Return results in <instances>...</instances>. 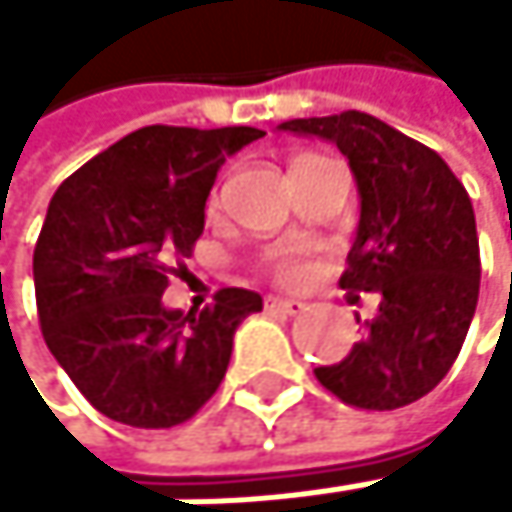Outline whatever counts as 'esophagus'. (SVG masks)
<instances>
[{
	"mask_svg": "<svg viewBox=\"0 0 512 512\" xmlns=\"http://www.w3.org/2000/svg\"><path fill=\"white\" fill-rule=\"evenodd\" d=\"M267 310H276V313H288V316H298L307 310L304 301H291V298H267Z\"/></svg>",
	"mask_w": 512,
	"mask_h": 512,
	"instance_id": "esophagus-1",
	"label": "esophagus"
}]
</instances>
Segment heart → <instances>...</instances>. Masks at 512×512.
<instances>
[{"label": "heart", "mask_w": 512, "mask_h": 512, "mask_svg": "<svg viewBox=\"0 0 512 512\" xmlns=\"http://www.w3.org/2000/svg\"><path fill=\"white\" fill-rule=\"evenodd\" d=\"M307 270H310V264H307L304 258H298V254H276V258L270 261L273 279H276V282H285V285L301 282V279L307 276Z\"/></svg>", "instance_id": "heart-1"}]
</instances>
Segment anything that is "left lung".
I'll use <instances>...</instances> for the list:
<instances>
[{
    "label": "left lung",
    "instance_id": "left-lung-1",
    "mask_svg": "<svg viewBox=\"0 0 512 512\" xmlns=\"http://www.w3.org/2000/svg\"><path fill=\"white\" fill-rule=\"evenodd\" d=\"M350 159L362 211L341 288L381 291L368 334L316 381L341 402L393 411L427 396L455 365L479 301V236L464 184L442 156L387 122L347 110L288 119Z\"/></svg>",
    "mask_w": 512,
    "mask_h": 512
}]
</instances>
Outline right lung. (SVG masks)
Returning <instances> with one entry per match:
<instances>
[{
  "instance_id": "1",
  "label": "right lung",
  "mask_w": 512,
  "mask_h": 512,
  "mask_svg": "<svg viewBox=\"0 0 512 512\" xmlns=\"http://www.w3.org/2000/svg\"><path fill=\"white\" fill-rule=\"evenodd\" d=\"M261 128L147 125L97 153L51 196L33 251L42 338L110 421L165 430L221 387L239 322L258 291L221 288L202 310L162 291L205 227L218 168Z\"/></svg>"
}]
</instances>
